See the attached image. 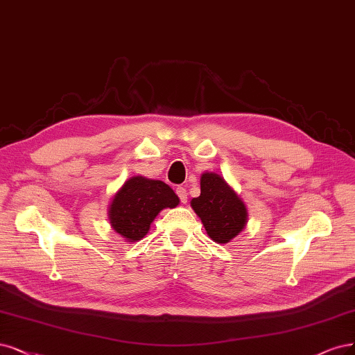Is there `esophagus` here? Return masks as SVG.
<instances>
[{
	"mask_svg": "<svg viewBox=\"0 0 355 355\" xmlns=\"http://www.w3.org/2000/svg\"><path fill=\"white\" fill-rule=\"evenodd\" d=\"M176 193H178V197H179L182 204H185L188 201V192H187V189L183 188V187H178L176 188Z\"/></svg>",
	"mask_w": 355,
	"mask_h": 355,
	"instance_id": "esophagus-1",
	"label": "esophagus"
}]
</instances>
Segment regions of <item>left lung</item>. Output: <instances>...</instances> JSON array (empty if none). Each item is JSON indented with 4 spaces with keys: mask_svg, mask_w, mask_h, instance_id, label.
<instances>
[{
    "mask_svg": "<svg viewBox=\"0 0 355 355\" xmlns=\"http://www.w3.org/2000/svg\"><path fill=\"white\" fill-rule=\"evenodd\" d=\"M200 185V197L192 198L191 207L214 242H230L245 229L248 220L245 204L217 173L204 172Z\"/></svg>",
    "mask_w": 355,
    "mask_h": 355,
    "instance_id": "1",
    "label": "left lung"
}]
</instances>
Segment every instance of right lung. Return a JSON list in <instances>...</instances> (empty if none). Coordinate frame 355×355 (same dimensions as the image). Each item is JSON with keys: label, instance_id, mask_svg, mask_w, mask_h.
I'll use <instances>...</instances> for the list:
<instances>
[{"label": "right lung", "instance_id": "1", "mask_svg": "<svg viewBox=\"0 0 355 355\" xmlns=\"http://www.w3.org/2000/svg\"><path fill=\"white\" fill-rule=\"evenodd\" d=\"M178 204V195L167 183L133 176L113 197L108 218L116 234L128 242H137L148 234L158 213L164 209H175Z\"/></svg>", "mask_w": 355, "mask_h": 355}]
</instances>
